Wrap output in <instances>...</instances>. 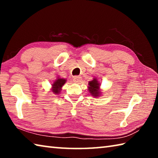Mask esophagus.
Returning <instances> with one entry per match:
<instances>
[{"mask_svg": "<svg viewBox=\"0 0 158 158\" xmlns=\"http://www.w3.org/2000/svg\"><path fill=\"white\" fill-rule=\"evenodd\" d=\"M81 81V77L79 76H76L74 77L73 79V81L74 83H77V84H79V83Z\"/></svg>", "mask_w": 158, "mask_h": 158, "instance_id": "34e87169", "label": "esophagus"}]
</instances>
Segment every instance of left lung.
Returning a JSON list of instances; mask_svg holds the SVG:
<instances>
[{"label": "left lung", "instance_id": "1", "mask_svg": "<svg viewBox=\"0 0 158 158\" xmlns=\"http://www.w3.org/2000/svg\"><path fill=\"white\" fill-rule=\"evenodd\" d=\"M89 86L88 88H89V90L90 95H92L95 98L100 97V95H101V92L100 90V83L98 82V80L95 78L91 81L89 82Z\"/></svg>", "mask_w": 158, "mask_h": 158}]
</instances>
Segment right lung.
<instances>
[{"mask_svg": "<svg viewBox=\"0 0 158 158\" xmlns=\"http://www.w3.org/2000/svg\"><path fill=\"white\" fill-rule=\"evenodd\" d=\"M65 82H66L65 79L58 77L57 79H56L54 82H53V84H52V92L56 95L60 93V90H62L61 89V88H62L63 85L65 84Z\"/></svg>", "mask_w": 158, "mask_h": 158, "instance_id": "obj_1", "label": "right lung"}]
</instances>
